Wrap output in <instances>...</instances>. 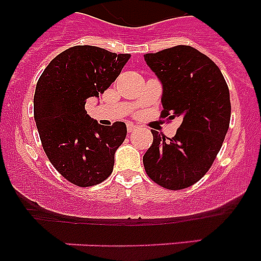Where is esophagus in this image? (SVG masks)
<instances>
[{"label":"esophagus","mask_w":261,"mask_h":261,"mask_svg":"<svg viewBox=\"0 0 261 261\" xmlns=\"http://www.w3.org/2000/svg\"><path fill=\"white\" fill-rule=\"evenodd\" d=\"M136 128H137V125H136V124H132V123H128V124H126V129H128V132H129V133L132 132V130H135Z\"/></svg>","instance_id":"esophagus-1"}]
</instances>
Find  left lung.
<instances>
[{"label": "left lung", "mask_w": 261, "mask_h": 261, "mask_svg": "<svg viewBox=\"0 0 261 261\" xmlns=\"http://www.w3.org/2000/svg\"><path fill=\"white\" fill-rule=\"evenodd\" d=\"M162 85V117L179 119L176 135L166 140L156 130L145 153L151 180L167 190L199 181L213 165L230 124V93L218 66L190 45L144 55Z\"/></svg>", "instance_id": "8db88e82"}]
</instances>
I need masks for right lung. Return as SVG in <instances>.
Returning <instances> with one entry per match:
<instances>
[{"mask_svg":"<svg viewBox=\"0 0 261 261\" xmlns=\"http://www.w3.org/2000/svg\"><path fill=\"white\" fill-rule=\"evenodd\" d=\"M129 59V53L75 45L55 57L36 84L34 116L43 149L57 171L75 186L102 183L114 170L125 123L100 125L85 105L105 93Z\"/></svg>","mask_w":261,"mask_h":261,"instance_id":"obj_1","label":"right lung"}]
</instances>
